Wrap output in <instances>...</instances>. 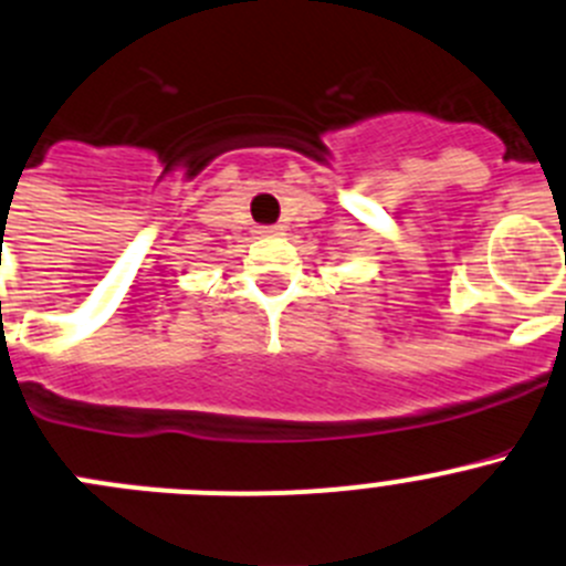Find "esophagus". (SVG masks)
<instances>
[{
    "label": "esophagus",
    "instance_id": "esophagus-1",
    "mask_svg": "<svg viewBox=\"0 0 566 566\" xmlns=\"http://www.w3.org/2000/svg\"><path fill=\"white\" fill-rule=\"evenodd\" d=\"M256 234H260V238H279V234H284V229L271 223V227H256Z\"/></svg>",
    "mask_w": 566,
    "mask_h": 566
}]
</instances>
